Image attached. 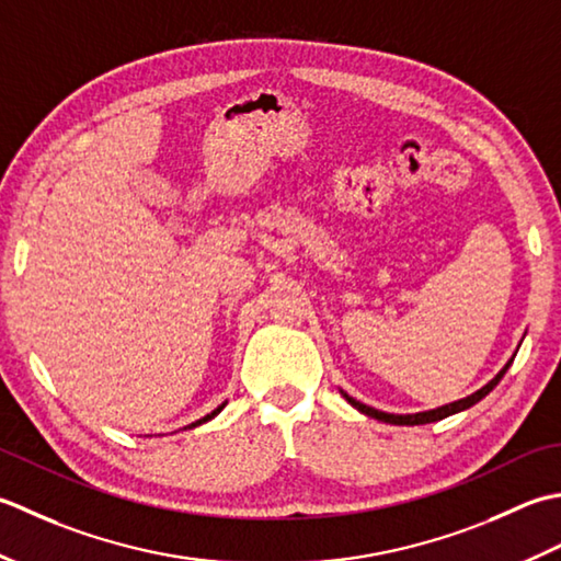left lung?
<instances>
[{
  "mask_svg": "<svg viewBox=\"0 0 561 561\" xmlns=\"http://www.w3.org/2000/svg\"><path fill=\"white\" fill-rule=\"evenodd\" d=\"M513 358H516V353H513ZM513 358L504 365V368H501L494 377H491V380L482 387V390H477V392H472L470 397H462V399H457V402H450V404H443V407H438V409H428V411H419V414H387V411H380V409H373V407H368V404H363V402H358V399H353L351 394H346L344 390H341V394H344V399L346 402L353 407V409H358L360 414H365V416H370V419H377V421H385V424H394V426H419V424H433V421H440V419H445V416H453V414H457V411H465V409H470V407H474L479 399H484L491 390H494V387L501 382V377L506 375V370L511 368V363H513Z\"/></svg>",
  "mask_w": 561,
  "mask_h": 561,
  "instance_id": "8db88e82",
  "label": "left lung"
}]
</instances>
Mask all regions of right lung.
Returning <instances> with one entry per match:
<instances>
[{
    "mask_svg": "<svg viewBox=\"0 0 561 561\" xmlns=\"http://www.w3.org/2000/svg\"><path fill=\"white\" fill-rule=\"evenodd\" d=\"M225 404H227V402H222L220 407H217V409H213V411H210V414H205L203 419H198V421H193V424H191V426H186V428H196V426L205 424V421H210V419H215V416H217V414H220V411L225 409Z\"/></svg>",
    "mask_w": 561,
    "mask_h": 561,
    "instance_id": "1",
    "label": "right lung"
}]
</instances>
